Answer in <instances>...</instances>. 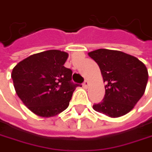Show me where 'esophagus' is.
Returning a JSON list of instances; mask_svg holds the SVG:
<instances>
[{
    "label": "esophagus",
    "mask_w": 152,
    "mask_h": 152,
    "mask_svg": "<svg viewBox=\"0 0 152 152\" xmlns=\"http://www.w3.org/2000/svg\"><path fill=\"white\" fill-rule=\"evenodd\" d=\"M89 85H90L89 81H85V82L83 83V86L84 88H88V87H89Z\"/></svg>",
    "instance_id": "34e87169"
}]
</instances>
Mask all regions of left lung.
I'll use <instances>...</instances> for the list:
<instances>
[{"mask_svg":"<svg viewBox=\"0 0 152 152\" xmlns=\"http://www.w3.org/2000/svg\"><path fill=\"white\" fill-rule=\"evenodd\" d=\"M100 68L105 95L93 109L110 117L129 113L145 94L148 70L137 57L118 50L100 48L88 53Z\"/></svg>","mask_w":152,"mask_h":152,"instance_id":"left-lung-1","label":"left lung"}]
</instances>
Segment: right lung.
I'll use <instances>...</instances> for the list:
<instances>
[{"mask_svg": "<svg viewBox=\"0 0 152 152\" xmlns=\"http://www.w3.org/2000/svg\"><path fill=\"white\" fill-rule=\"evenodd\" d=\"M69 54L51 49L34 54L15 65L11 77L17 96L39 117H50L65 110L78 86L72 70L65 68Z\"/></svg>", "mask_w": 152, "mask_h": 152, "instance_id": "1", "label": "right lung"}]
</instances>
